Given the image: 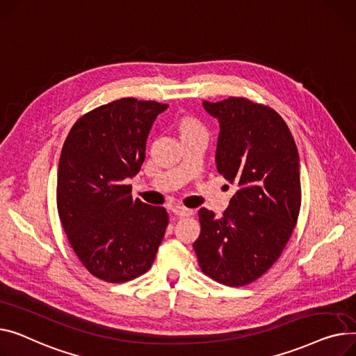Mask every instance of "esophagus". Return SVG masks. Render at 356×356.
Returning <instances> with one entry per match:
<instances>
[{
  "label": "esophagus",
  "mask_w": 356,
  "mask_h": 356,
  "mask_svg": "<svg viewBox=\"0 0 356 356\" xmlns=\"http://www.w3.org/2000/svg\"><path fill=\"white\" fill-rule=\"evenodd\" d=\"M172 213L177 216V217H191L194 214L193 210H188V208L182 207V205H175L172 207Z\"/></svg>",
  "instance_id": "esophagus-1"
}]
</instances>
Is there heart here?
Returning <instances> with one entry per match:
<instances>
[{
    "mask_svg": "<svg viewBox=\"0 0 356 356\" xmlns=\"http://www.w3.org/2000/svg\"><path fill=\"white\" fill-rule=\"evenodd\" d=\"M202 129L201 123L193 118H184L179 123V131H181V135L184 134H188V132H194V131H200Z\"/></svg>",
    "mask_w": 356,
    "mask_h": 356,
    "instance_id": "obj_1",
    "label": "heart"
}]
</instances>
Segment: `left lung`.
<instances>
[{
  "mask_svg": "<svg viewBox=\"0 0 356 356\" xmlns=\"http://www.w3.org/2000/svg\"><path fill=\"white\" fill-rule=\"evenodd\" d=\"M220 122L217 171L237 193L216 218L201 208L194 250L202 273L225 286H245L276 263L296 227L300 202L299 154L282 116L245 97L204 100Z\"/></svg>",
  "mask_w": 356,
  "mask_h": 356,
  "instance_id": "obj_1",
  "label": "left lung"
}]
</instances>
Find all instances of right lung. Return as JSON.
<instances>
[{"mask_svg":"<svg viewBox=\"0 0 356 356\" xmlns=\"http://www.w3.org/2000/svg\"><path fill=\"white\" fill-rule=\"evenodd\" d=\"M168 104L123 97L83 115L63 145L57 211L76 256L95 277L123 283L148 271L168 213L132 198L146 138Z\"/></svg>","mask_w":356,"mask_h":356,"instance_id":"add662e5","label":"right lung"}]
</instances>
